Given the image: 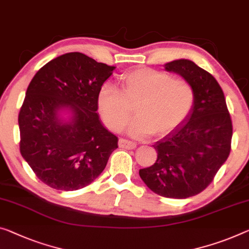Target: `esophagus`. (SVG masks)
Wrapping results in <instances>:
<instances>
[{"instance_id":"obj_1","label":"esophagus","mask_w":249,"mask_h":249,"mask_svg":"<svg viewBox=\"0 0 249 249\" xmlns=\"http://www.w3.org/2000/svg\"><path fill=\"white\" fill-rule=\"evenodd\" d=\"M119 147L124 149H135L137 147V143L133 142V141L121 138V139H119Z\"/></svg>"}]
</instances>
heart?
I'll use <instances>...</instances> for the list:
<instances>
[{
	"label": "heart",
	"mask_w": 249,
	"mask_h": 249,
	"mask_svg": "<svg viewBox=\"0 0 249 249\" xmlns=\"http://www.w3.org/2000/svg\"><path fill=\"white\" fill-rule=\"evenodd\" d=\"M122 92L106 83L98 93V107L107 125L120 130L135 108L137 117L128 125L135 137L164 136L188 117L195 101L189 81L164 71L140 68L121 75Z\"/></svg>",
	"instance_id": "1"
}]
</instances>
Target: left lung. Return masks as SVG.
<instances>
[{
	"instance_id": "obj_1",
	"label": "left lung",
	"mask_w": 249,
	"mask_h": 249,
	"mask_svg": "<svg viewBox=\"0 0 249 249\" xmlns=\"http://www.w3.org/2000/svg\"><path fill=\"white\" fill-rule=\"evenodd\" d=\"M164 69L191 83L194 106L177 128L154 144L156 162L139 175L155 194L183 199L201 193L227 160L232 124L223 90L209 72L186 59L168 62Z\"/></svg>"
}]
</instances>
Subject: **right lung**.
I'll use <instances>...</instances> for the list:
<instances>
[{
    "label": "right lung",
    "instance_id": "right-lung-1",
    "mask_svg": "<svg viewBox=\"0 0 249 249\" xmlns=\"http://www.w3.org/2000/svg\"><path fill=\"white\" fill-rule=\"evenodd\" d=\"M114 69L70 52L50 61L30 82L18 113L20 151L51 188L90 185L118 148V138L97 113L98 93ZM64 111L71 113L68 120Z\"/></svg>",
    "mask_w": 249,
    "mask_h": 249
}]
</instances>
